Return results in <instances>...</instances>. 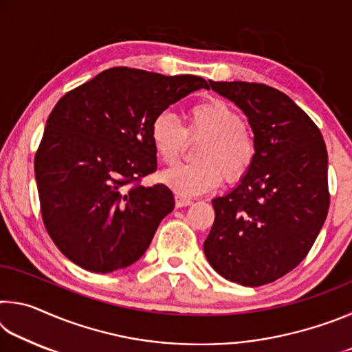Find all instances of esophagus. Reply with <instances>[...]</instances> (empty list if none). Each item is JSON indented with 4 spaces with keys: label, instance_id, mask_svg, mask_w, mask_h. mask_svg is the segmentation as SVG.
<instances>
[{
    "label": "esophagus",
    "instance_id": "34e87169",
    "mask_svg": "<svg viewBox=\"0 0 352 352\" xmlns=\"http://www.w3.org/2000/svg\"><path fill=\"white\" fill-rule=\"evenodd\" d=\"M192 201L186 197H182V195H175V206L177 208H184V206H189Z\"/></svg>",
    "mask_w": 352,
    "mask_h": 352
}]
</instances>
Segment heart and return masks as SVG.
<instances>
[{
	"label": "heart",
	"mask_w": 352,
	"mask_h": 352,
	"mask_svg": "<svg viewBox=\"0 0 352 352\" xmlns=\"http://www.w3.org/2000/svg\"><path fill=\"white\" fill-rule=\"evenodd\" d=\"M189 140H204L195 152L194 164H177L164 170L162 182L182 197H195L216 189L225 180L234 183L252 168L258 144L241 113L223 99L211 98L190 107L186 126L170 113L153 119L151 140L157 157L174 164Z\"/></svg>",
	"instance_id": "obj_1"
}]
</instances>
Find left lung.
Here are the masks:
<instances>
[{"mask_svg":"<svg viewBox=\"0 0 352 352\" xmlns=\"http://www.w3.org/2000/svg\"><path fill=\"white\" fill-rule=\"evenodd\" d=\"M245 113L258 144L237 186L212 200L208 262L231 283L258 287L306 258L329 210L327 152L320 129L287 94L264 83L212 82Z\"/></svg>","mask_w":352,"mask_h":352,"instance_id":"1","label":"left lung"}]
</instances>
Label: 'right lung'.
I'll list each match as a JSON object with an SVG mask.
<instances>
[{
  "label": "right lung",
  "instance_id": "right-lung-1",
  "mask_svg": "<svg viewBox=\"0 0 352 352\" xmlns=\"http://www.w3.org/2000/svg\"><path fill=\"white\" fill-rule=\"evenodd\" d=\"M200 88L197 76L118 67L68 91L52 109L35 153L41 217L76 265L110 273L138 261L175 201L157 170L153 119Z\"/></svg>",
  "mask_w": 352,
  "mask_h": 352
}]
</instances>
